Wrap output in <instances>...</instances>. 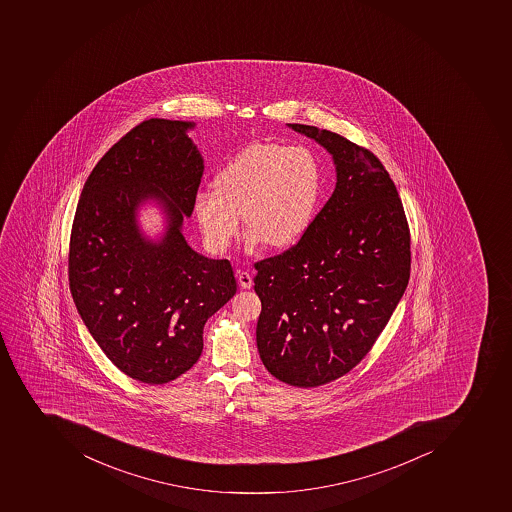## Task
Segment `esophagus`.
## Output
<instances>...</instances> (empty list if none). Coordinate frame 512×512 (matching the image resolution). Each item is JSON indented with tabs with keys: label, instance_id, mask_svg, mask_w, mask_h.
I'll return each mask as SVG.
<instances>
[{
	"label": "esophagus",
	"instance_id": "esophagus-1",
	"mask_svg": "<svg viewBox=\"0 0 512 512\" xmlns=\"http://www.w3.org/2000/svg\"><path fill=\"white\" fill-rule=\"evenodd\" d=\"M237 281H239V286H241L242 289H250L254 286L252 276H250L247 271H241V273L237 275Z\"/></svg>",
	"mask_w": 512,
	"mask_h": 512
}]
</instances>
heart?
Wrapping results in <instances>:
<instances>
[{
  "instance_id": "heart-1",
  "label": "heart",
  "mask_w": 512,
  "mask_h": 512,
  "mask_svg": "<svg viewBox=\"0 0 512 512\" xmlns=\"http://www.w3.org/2000/svg\"><path fill=\"white\" fill-rule=\"evenodd\" d=\"M321 192L315 153L302 145L254 144L244 148L216 174V186L194 195V215L212 252L231 245L241 213L249 226L245 244L284 247L304 236Z\"/></svg>"
}]
</instances>
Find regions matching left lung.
<instances>
[{"label": "left lung", "instance_id": "obj_1", "mask_svg": "<svg viewBox=\"0 0 512 512\" xmlns=\"http://www.w3.org/2000/svg\"><path fill=\"white\" fill-rule=\"evenodd\" d=\"M333 157L336 187L304 236L255 263L257 347L283 383L313 388L351 372L385 330L410 276V234L385 166L367 148L305 124Z\"/></svg>", "mask_w": 512, "mask_h": 512}]
</instances>
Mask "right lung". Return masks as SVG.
<instances>
[{"label": "right lung", "instance_id": "right-lung-1", "mask_svg": "<svg viewBox=\"0 0 512 512\" xmlns=\"http://www.w3.org/2000/svg\"><path fill=\"white\" fill-rule=\"evenodd\" d=\"M191 121L148 119L116 142L82 189L69 244V288L106 357L127 376L163 385L203 349V326L236 294L228 260L199 254L182 223L203 174ZM155 202L166 228L152 240L139 207Z\"/></svg>", "mask_w": 512, "mask_h": 512}]
</instances>
